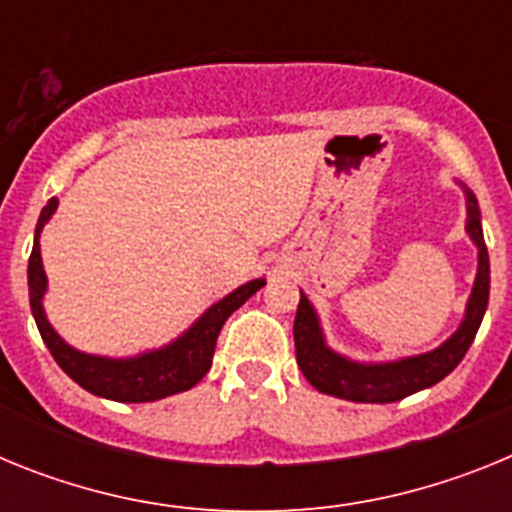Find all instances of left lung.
I'll use <instances>...</instances> for the list:
<instances>
[{
  "label": "left lung",
  "mask_w": 512,
  "mask_h": 512,
  "mask_svg": "<svg viewBox=\"0 0 512 512\" xmlns=\"http://www.w3.org/2000/svg\"><path fill=\"white\" fill-rule=\"evenodd\" d=\"M467 233L479 248V269L474 279L472 297H469L467 315L449 341L431 354L410 356L395 364H354L333 354L323 341L318 315L312 310L305 295H300L295 315V351L297 366L307 382L318 392L330 397H341L351 402H397L413 392L425 390L441 382L446 374L456 369L477 336L479 323L485 318L487 300H490V256H487L485 235L479 225V207L474 194L467 189Z\"/></svg>",
  "instance_id": "left-lung-1"
}]
</instances>
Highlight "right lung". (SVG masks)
Returning <instances> with one entry per match:
<instances>
[{"label":"right lung","instance_id":"1","mask_svg":"<svg viewBox=\"0 0 512 512\" xmlns=\"http://www.w3.org/2000/svg\"><path fill=\"white\" fill-rule=\"evenodd\" d=\"M58 200H48L38 217V228H35L33 253H30V264H27V284H30V307H33V318L38 323L40 336L45 346L53 354L56 364L63 372L69 374L76 384L92 395L107 397L117 402H153L161 397L176 395L200 382L212 364L215 354V343L225 320L233 315L256 289L264 287V279H253L243 284L235 292H230L225 300L212 305L192 328L184 333L179 341L171 346L143 354L138 359H102V356L81 354L76 348L66 346L58 338L51 323L45 320L43 312V292H45V271L40 261V230L45 220L53 215Z\"/></svg>","mask_w":512,"mask_h":512}]
</instances>
